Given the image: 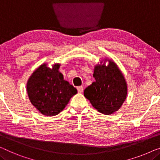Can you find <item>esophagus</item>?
<instances>
[{
	"mask_svg": "<svg viewBox=\"0 0 160 160\" xmlns=\"http://www.w3.org/2000/svg\"><path fill=\"white\" fill-rule=\"evenodd\" d=\"M77 89H78V92H82V90H83V87L82 86H79V87L77 88Z\"/></svg>",
	"mask_w": 160,
	"mask_h": 160,
	"instance_id": "esophagus-1",
	"label": "esophagus"
}]
</instances>
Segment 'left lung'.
I'll use <instances>...</instances> for the list:
<instances>
[{"mask_svg": "<svg viewBox=\"0 0 160 160\" xmlns=\"http://www.w3.org/2000/svg\"><path fill=\"white\" fill-rule=\"evenodd\" d=\"M107 59H105L106 61ZM95 66V82L84 90V95L100 113L109 115L121 108L127 95V85L115 62Z\"/></svg>", "mask_w": 160, "mask_h": 160, "instance_id": "obj_1", "label": "left lung"}]
</instances>
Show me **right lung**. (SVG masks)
Listing matches in <instances>:
<instances>
[{
  "instance_id": "obj_1",
  "label": "right lung",
  "mask_w": 160,
  "mask_h": 160,
  "mask_svg": "<svg viewBox=\"0 0 160 160\" xmlns=\"http://www.w3.org/2000/svg\"><path fill=\"white\" fill-rule=\"evenodd\" d=\"M59 64L52 69L43 64L28 79L27 93L31 103L43 115L56 116L64 110L70 99L78 90L64 80L59 72Z\"/></svg>"
}]
</instances>
